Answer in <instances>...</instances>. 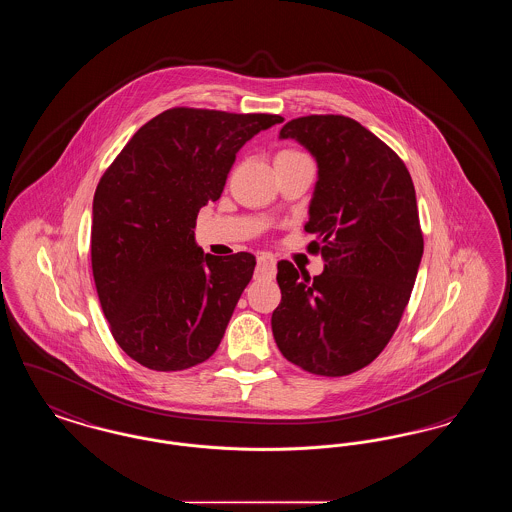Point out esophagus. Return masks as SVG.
I'll use <instances>...</instances> for the list:
<instances>
[{"instance_id":"obj_1","label":"esophagus","mask_w":512,"mask_h":512,"mask_svg":"<svg viewBox=\"0 0 512 512\" xmlns=\"http://www.w3.org/2000/svg\"><path fill=\"white\" fill-rule=\"evenodd\" d=\"M274 272H276V261L267 255V253H263V255H259L257 257V268H255V274L257 276H261V278H272L274 276Z\"/></svg>"}]
</instances>
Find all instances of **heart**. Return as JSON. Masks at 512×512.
Masks as SVG:
<instances>
[{"label": "heart", "mask_w": 512, "mask_h": 512, "mask_svg": "<svg viewBox=\"0 0 512 512\" xmlns=\"http://www.w3.org/2000/svg\"><path fill=\"white\" fill-rule=\"evenodd\" d=\"M299 157H305L303 153H299V151H295V149H284V151H280L278 155H276V159L274 161H282V159H299Z\"/></svg>", "instance_id": "obj_1"}]
</instances>
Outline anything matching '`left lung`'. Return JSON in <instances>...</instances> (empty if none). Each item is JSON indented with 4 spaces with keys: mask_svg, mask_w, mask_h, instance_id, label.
Masks as SVG:
<instances>
[{
    "mask_svg": "<svg viewBox=\"0 0 512 512\" xmlns=\"http://www.w3.org/2000/svg\"><path fill=\"white\" fill-rule=\"evenodd\" d=\"M280 138L317 159L305 232L326 265L311 278L278 263L272 334L293 365L347 376L384 351L413 292L424 251L413 178L391 147L343 115L293 119Z\"/></svg>",
    "mask_w": 512,
    "mask_h": 512,
    "instance_id": "left-lung-1",
    "label": "left lung"
}]
</instances>
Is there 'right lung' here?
<instances>
[{"label":"right lung","instance_id":"1","mask_svg":"<svg viewBox=\"0 0 512 512\" xmlns=\"http://www.w3.org/2000/svg\"><path fill=\"white\" fill-rule=\"evenodd\" d=\"M280 115L172 107L146 122L99 180L92 272L122 351L151 370L207 361L255 268L195 244L197 213L217 201L236 153Z\"/></svg>","mask_w":512,"mask_h":512}]
</instances>
